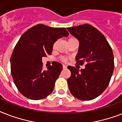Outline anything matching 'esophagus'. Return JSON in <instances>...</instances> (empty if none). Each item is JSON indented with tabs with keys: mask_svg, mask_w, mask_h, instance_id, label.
<instances>
[{
	"mask_svg": "<svg viewBox=\"0 0 122 122\" xmlns=\"http://www.w3.org/2000/svg\"><path fill=\"white\" fill-rule=\"evenodd\" d=\"M67 68V66H66V65H63V69H66Z\"/></svg>",
	"mask_w": 122,
	"mask_h": 122,
	"instance_id": "34e87169",
	"label": "esophagus"
}]
</instances>
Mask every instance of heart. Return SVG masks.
Listing matches in <instances>:
<instances>
[{
	"label": "heart",
	"mask_w": 122,
	"mask_h": 122,
	"mask_svg": "<svg viewBox=\"0 0 122 122\" xmlns=\"http://www.w3.org/2000/svg\"><path fill=\"white\" fill-rule=\"evenodd\" d=\"M74 39V38H70V39H68V41L69 40H71V39ZM61 60L62 61H63V62H66V61H67V59L66 58V57H61Z\"/></svg>",
	"instance_id": "1"
}]
</instances>
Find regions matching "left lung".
Instances as JSON below:
<instances>
[{
  "label": "left lung",
  "instance_id": "8db88e82",
  "mask_svg": "<svg viewBox=\"0 0 122 122\" xmlns=\"http://www.w3.org/2000/svg\"><path fill=\"white\" fill-rule=\"evenodd\" d=\"M67 30L80 43L76 64H85V68L80 70L68 66L71 71L68 79L69 90L80 100H92L104 92L111 80L115 67L112 49L104 35L91 25Z\"/></svg>",
  "mask_w": 122,
  "mask_h": 122
}]
</instances>
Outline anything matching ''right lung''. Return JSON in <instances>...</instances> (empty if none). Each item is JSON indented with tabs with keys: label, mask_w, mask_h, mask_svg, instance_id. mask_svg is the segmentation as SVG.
<instances>
[{
	"label": "right lung",
	"mask_w": 122,
	"mask_h": 122,
	"mask_svg": "<svg viewBox=\"0 0 122 122\" xmlns=\"http://www.w3.org/2000/svg\"><path fill=\"white\" fill-rule=\"evenodd\" d=\"M69 33L65 28L39 24L21 35L10 57V72L17 89L25 97L40 100L52 92L63 66L58 62L43 70L42 57L51 55L54 42Z\"/></svg>",
	"instance_id": "add662e5"
}]
</instances>
